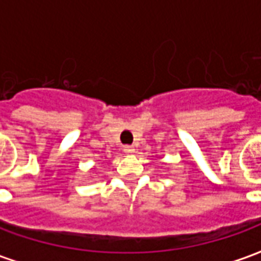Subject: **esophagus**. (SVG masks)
Here are the masks:
<instances>
[{
  "instance_id": "1",
  "label": "esophagus",
  "mask_w": 261,
  "mask_h": 261,
  "mask_svg": "<svg viewBox=\"0 0 261 261\" xmlns=\"http://www.w3.org/2000/svg\"><path fill=\"white\" fill-rule=\"evenodd\" d=\"M124 152L125 153H133V152H134V147H133V145H125Z\"/></svg>"
}]
</instances>
